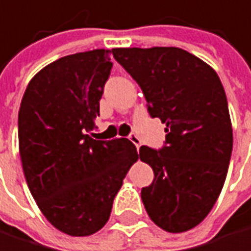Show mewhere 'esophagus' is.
<instances>
[{"label": "esophagus", "mask_w": 251, "mask_h": 251, "mask_svg": "<svg viewBox=\"0 0 251 251\" xmlns=\"http://www.w3.org/2000/svg\"><path fill=\"white\" fill-rule=\"evenodd\" d=\"M128 139H130V142H133V143H134V146H136L137 149L140 148V145H142V140H140V137H139L137 134L131 133V134L128 136Z\"/></svg>", "instance_id": "1"}]
</instances>
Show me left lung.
Listing matches in <instances>:
<instances>
[{"mask_svg":"<svg viewBox=\"0 0 251 251\" xmlns=\"http://www.w3.org/2000/svg\"><path fill=\"white\" fill-rule=\"evenodd\" d=\"M115 60L139 84L148 112L166 124L160 149L140 146L153 170L143 205L167 232L192 229L221 194L232 153L228 100L217 74L177 47L114 49Z\"/></svg>","mask_w":251,"mask_h":251,"instance_id":"8db88e82","label":"left lung"}]
</instances>
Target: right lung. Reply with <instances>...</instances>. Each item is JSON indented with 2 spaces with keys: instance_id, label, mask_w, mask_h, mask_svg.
<instances>
[{
  "instance_id": "1",
  "label": "right lung",
  "mask_w": 251,
  "mask_h": 251,
  "mask_svg": "<svg viewBox=\"0 0 251 251\" xmlns=\"http://www.w3.org/2000/svg\"><path fill=\"white\" fill-rule=\"evenodd\" d=\"M111 69V50L60 57L30 79L19 109V152L29 191L47 221L72 237L105 226L139 158L128 139H93Z\"/></svg>"
}]
</instances>
